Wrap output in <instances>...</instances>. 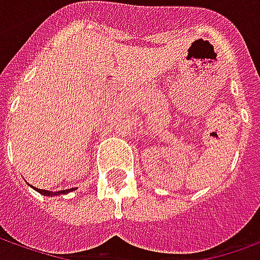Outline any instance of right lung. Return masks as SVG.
Listing matches in <instances>:
<instances>
[{
	"label": "right lung",
	"mask_w": 260,
	"mask_h": 260,
	"mask_svg": "<svg viewBox=\"0 0 260 260\" xmlns=\"http://www.w3.org/2000/svg\"><path fill=\"white\" fill-rule=\"evenodd\" d=\"M38 192H41L42 195H46V197H53V195H59V194H66L69 191H73L72 189H63V191H58V192H52V191H46V189H39V188H35Z\"/></svg>",
	"instance_id": "add662e5"
}]
</instances>
